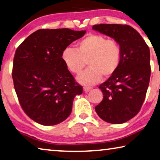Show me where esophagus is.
<instances>
[{"mask_svg":"<svg viewBox=\"0 0 160 160\" xmlns=\"http://www.w3.org/2000/svg\"><path fill=\"white\" fill-rule=\"evenodd\" d=\"M92 89V88L91 87H87V86H85L84 88H83V90H84V91H85V92H88L89 91V90H90Z\"/></svg>","mask_w":160,"mask_h":160,"instance_id":"1","label":"esophagus"}]
</instances>
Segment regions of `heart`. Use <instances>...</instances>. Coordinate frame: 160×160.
<instances>
[{"mask_svg":"<svg viewBox=\"0 0 160 160\" xmlns=\"http://www.w3.org/2000/svg\"><path fill=\"white\" fill-rule=\"evenodd\" d=\"M66 68L75 75H79L88 65L89 68L80 76L78 81L83 85H92L102 77L108 78L120 66L121 50L114 40L100 34H89L75 45V49L66 48L62 53Z\"/></svg>","mask_w":160,"mask_h":160,"instance_id":"1","label":"heart"}]
</instances>
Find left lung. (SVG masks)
Listing matches in <instances>:
<instances>
[{
  "mask_svg": "<svg viewBox=\"0 0 160 160\" xmlns=\"http://www.w3.org/2000/svg\"><path fill=\"white\" fill-rule=\"evenodd\" d=\"M92 29L113 38L121 50L117 71L100 85L103 99L95 111L106 122L123 123L139 113L144 101L151 75L149 48L128 25L101 23Z\"/></svg>",
  "mask_w": 160,
  "mask_h": 160,
  "instance_id": "8db88e82",
  "label": "left lung"
}]
</instances>
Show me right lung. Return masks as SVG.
<instances>
[{"mask_svg": "<svg viewBox=\"0 0 160 160\" xmlns=\"http://www.w3.org/2000/svg\"><path fill=\"white\" fill-rule=\"evenodd\" d=\"M85 31L39 29L16 51L12 78L19 103L26 114L39 124L53 126L72 112L73 100L82 87L62 59V53Z\"/></svg>", "mask_w": 160, "mask_h": 160, "instance_id": "obj_1", "label": "right lung"}]
</instances>
